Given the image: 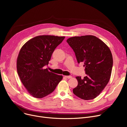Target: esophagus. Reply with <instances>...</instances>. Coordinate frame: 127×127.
<instances>
[{
    "label": "esophagus",
    "instance_id": "1",
    "mask_svg": "<svg viewBox=\"0 0 127 127\" xmlns=\"http://www.w3.org/2000/svg\"><path fill=\"white\" fill-rule=\"evenodd\" d=\"M64 77L66 78H67V79H70V78H72V77L70 76H65Z\"/></svg>",
    "mask_w": 127,
    "mask_h": 127
}]
</instances>
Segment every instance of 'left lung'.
<instances>
[{
  "label": "left lung",
  "instance_id": "obj_1",
  "mask_svg": "<svg viewBox=\"0 0 127 127\" xmlns=\"http://www.w3.org/2000/svg\"><path fill=\"white\" fill-rule=\"evenodd\" d=\"M75 53L78 63L83 62L86 76L76 77L78 85L74 94L84 100L95 98L108 83L111 75V51L101 39L94 35L71 37L67 39Z\"/></svg>",
  "mask_w": 127,
  "mask_h": 127
}]
</instances>
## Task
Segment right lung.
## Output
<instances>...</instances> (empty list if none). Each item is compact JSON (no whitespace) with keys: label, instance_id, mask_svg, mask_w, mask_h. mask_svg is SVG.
<instances>
[{"label":"right lung","instance_id":"obj_1","mask_svg":"<svg viewBox=\"0 0 127 127\" xmlns=\"http://www.w3.org/2000/svg\"><path fill=\"white\" fill-rule=\"evenodd\" d=\"M65 36L39 35L27 42L20 50L17 70L20 79L29 94L42 98L54 91L63 76L44 69L53 52Z\"/></svg>","mask_w":127,"mask_h":127}]
</instances>
